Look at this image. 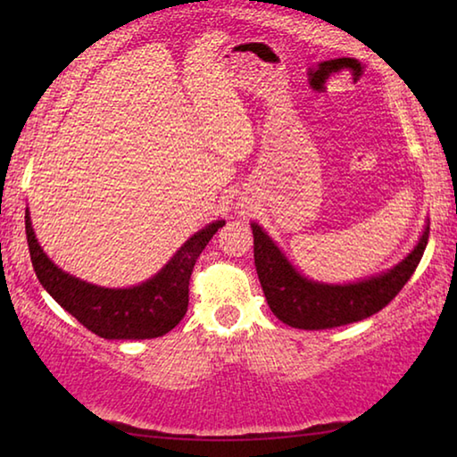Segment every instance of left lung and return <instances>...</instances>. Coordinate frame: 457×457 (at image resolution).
<instances>
[{
  "label": "left lung",
  "mask_w": 457,
  "mask_h": 457,
  "mask_svg": "<svg viewBox=\"0 0 457 457\" xmlns=\"http://www.w3.org/2000/svg\"><path fill=\"white\" fill-rule=\"evenodd\" d=\"M253 231V262L270 311L284 324L304 330L335 328L377 314L397 296L425 252L429 228L409 256L385 274L354 284H320L296 272L272 237L258 223Z\"/></svg>",
  "instance_id": "1"
}]
</instances>
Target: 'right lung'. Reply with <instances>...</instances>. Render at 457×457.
<instances>
[{
    "mask_svg": "<svg viewBox=\"0 0 457 457\" xmlns=\"http://www.w3.org/2000/svg\"><path fill=\"white\" fill-rule=\"evenodd\" d=\"M226 221H213L193 234L167 266L133 288H103L62 272L46 256L26 212V236L34 272L46 292L82 327L103 338H157L167 335L187 312L189 278L199 253Z\"/></svg>",
    "mask_w": 457,
    "mask_h": 457,
    "instance_id": "1",
    "label": "right lung"
}]
</instances>
